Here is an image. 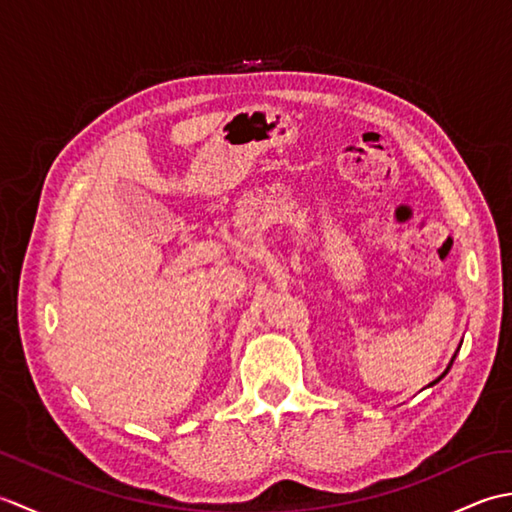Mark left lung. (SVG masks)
Instances as JSON below:
<instances>
[{
	"instance_id": "left-lung-1",
	"label": "left lung",
	"mask_w": 512,
	"mask_h": 512,
	"mask_svg": "<svg viewBox=\"0 0 512 512\" xmlns=\"http://www.w3.org/2000/svg\"><path fill=\"white\" fill-rule=\"evenodd\" d=\"M453 358H455V356H453ZM453 358H451V363H449V367H447V372H449V369H451V365H453ZM447 372H444V374H442V376H440V378H444V376H447ZM440 378H436V380H433V383H431V385H436V383H438V380H440Z\"/></svg>"
}]
</instances>
